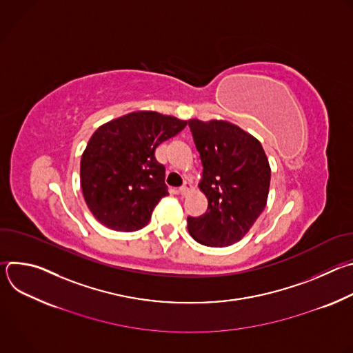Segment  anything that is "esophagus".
<instances>
[{
    "instance_id": "1",
    "label": "esophagus",
    "mask_w": 353,
    "mask_h": 353,
    "mask_svg": "<svg viewBox=\"0 0 353 353\" xmlns=\"http://www.w3.org/2000/svg\"><path fill=\"white\" fill-rule=\"evenodd\" d=\"M190 190H191V183H190V181H184V184L179 188V192H180L181 195H185Z\"/></svg>"
}]
</instances>
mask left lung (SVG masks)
Here are the masks:
<instances>
[{"label": "left lung", "instance_id": "left-lung-1", "mask_svg": "<svg viewBox=\"0 0 353 353\" xmlns=\"http://www.w3.org/2000/svg\"><path fill=\"white\" fill-rule=\"evenodd\" d=\"M195 148L203 163L201 190L207 212L188 216L192 239L210 247L239 241L265 208L271 169L264 149L253 135L228 121L190 120Z\"/></svg>", "mask_w": 353, "mask_h": 353}]
</instances>
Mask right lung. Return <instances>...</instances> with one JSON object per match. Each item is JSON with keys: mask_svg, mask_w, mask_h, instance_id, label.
Masks as SVG:
<instances>
[{"mask_svg": "<svg viewBox=\"0 0 353 353\" xmlns=\"http://www.w3.org/2000/svg\"><path fill=\"white\" fill-rule=\"evenodd\" d=\"M185 125L157 112H134L94 131L81 159V187L100 223L117 232L148 225L159 201L169 195L155 150Z\"/></svg>", "mask_w": 353, "mask_h": 353, "instance_id": "add662e5", "label": "right lung"}]
</instances>
